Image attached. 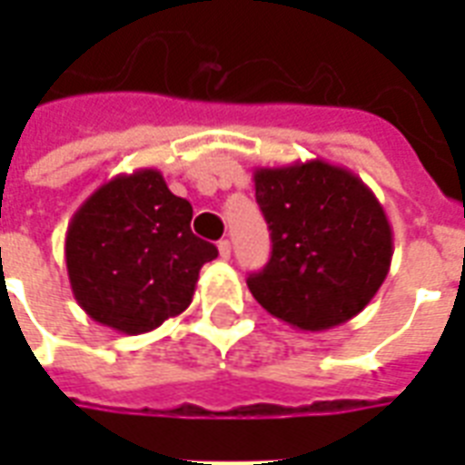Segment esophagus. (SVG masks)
<instances>
[{
    "label": "esophagus",
    "instance_id": "1",
    "mask_svg": "<svg viewBox=\"0 0 465 465\" xmlns=\"http://www.w3.org/2000/svg\"><path fill=\"white\" fill-rule=\"evenodd\" d=\"M217 248H219V255H222L224 261H229V258H232V241L222 239V241H219Z\"/></svg>",
    "mask_w": 465,
    "mask_h": 465
}]
</instances>
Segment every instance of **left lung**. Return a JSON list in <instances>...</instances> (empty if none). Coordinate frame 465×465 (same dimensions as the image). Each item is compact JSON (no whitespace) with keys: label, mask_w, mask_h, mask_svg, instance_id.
Here are the masks:
<instances>
[{"label":"left lung","mask_w":465,"mask_h":465,"mask_svg":"<svg viewBox=\"0 0 465 465\" xmlns=\"http://www.w3.org/2000/svg\"><path fill=\"white\" fill-rule=\"evenodd\" d=\"M270 226L268 265L248 277L262 309L299 331H328L374 299L391 268L393 232L360 175L328 161L255 168Z\"/></svg>","instance_id":"left-lung-1"}]
</instances>
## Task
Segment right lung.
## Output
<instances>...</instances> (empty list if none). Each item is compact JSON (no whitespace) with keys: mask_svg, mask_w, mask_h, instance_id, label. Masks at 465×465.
<instances>
[{"mask_svg":"<svg viewBox=\"0 0 465 465\" xmlns=\"http://www.w3.org/2000/svg\"><path fill=\"white\" fill-rule=\"evenodd\" d=\"M193 207L156 168L104 183L74 212L64 258L74 299L96 323L125 335L188 309L217 246L190 232Z\"/></svg>","mask_w":465,"mask_h":465,"instance_id":"1","label":"right lung"}]
</instances>
